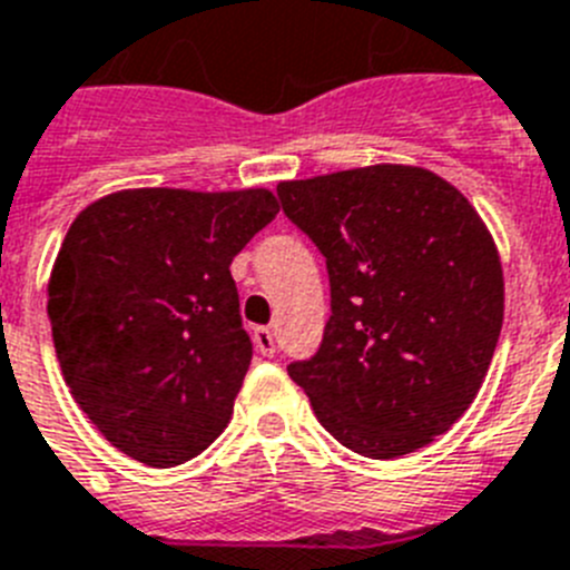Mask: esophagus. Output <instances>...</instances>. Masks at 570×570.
Here are the masks:
<instances>
[{"mask_svg": "<svg viewBox=\"0 0 570 570\" xmlns=\"http://www.w3.org/2000/svg\"><path fill=\"white\" fill-rule=\"evenodd\" d=\"M253 345H256V352L271 357L276 352V340L271 328H253Z\"/></svg>", "mask_w": 570, "mask_h": 570, "instance_id": "34e87169", "label": "esophagus"}]
</instances>
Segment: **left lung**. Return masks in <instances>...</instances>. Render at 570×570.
<instances>
[{"label":"left lung","instance_id":"obj_1","mask_svg":"<svg viewBox=\"0 0 570 570\" xmlns=\"http://www.w3.org/2000/svg\"><path fill=\"white\" fill-rule=\"evenodd\" d=\"M320 247L332 317L288 374L366 459L444 435L479 395L504 317L499 250L475 207L424 167L374 164L276 187Z\"/></svg>","mask_w":570,"mask_h":570}]
</instances>
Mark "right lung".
Wrapping results in <instances>:
<instances>
[{"label":"right lung","instance_id":"obj_1","mask_svg":"<svg viewBox=\"0 0 570 570\" xmlns=\"http://www.w3.org/2000/svg\"><path fill=\"white\" fill-rule=\"evenodd\" d=\"M279 204L271 189L144 187L71 222L48 279L66 386L111 446L175 466L225 432L253 345L230 262Z\"/></svg>","mask_w":570,"mask_h":570}]
</instances>
